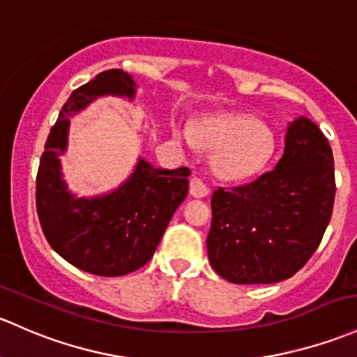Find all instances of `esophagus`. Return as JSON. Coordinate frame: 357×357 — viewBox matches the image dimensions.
Returning a JSON list of instances; mask_svg holds the SVG:
<instances>
[{"label": "esophagus", "mask_w": 357, "mask_h": 357, "mask_svg": "<svg viewBox=\"0 0 357 357\" xmlns=\"http://www.w3.org/2000/svg\"><path fill=\"white\" fill-rule=\"evenodd\" d=\"M190 193L193 195L195 198H204L208 195V188L200 178H191L190 179Z\"/></svg>", "instance_id": "esophagus-1"}]
</instances>
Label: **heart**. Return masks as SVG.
I'll list each match as a JSON object with an SVG mask.
<instances>
[{
    "label": "heart",
    "mask_w": 357,
    "mask_h": 357,
    "mask_svg": "<svg viewBox=\"0 0 357 357\" xmlns=\"http://www.w3.org/2000/svg\"><path fill=\"white\" fill-rule=\"evenodd\" d=\"M179 140L212 150V169L226 181H245L265 167L273 152V137L265 126L243 114L198 118L174 126Z\"/></svg>",
    "instance_id": "heart-1"
}]
</instances>
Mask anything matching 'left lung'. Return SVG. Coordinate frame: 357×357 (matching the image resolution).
Wrapping results in <instances>:
<instances>
[{"label":"left lung","mask_w":357,"mask_h":357,"mask_svg":"<svg viewBox=\"0 0 357 357\" xmlns=\"http://www.w3.org/2000/svg\"><path fill=\"white\" fill-rule=\"evenodd\" d=\"M335 198L328 140L310 118L287 125L277 166L253 183L212 195L208 260L232 284L294 275L320 245Z\"/></svg>","instance_id":"obj_1"}]
</instances>
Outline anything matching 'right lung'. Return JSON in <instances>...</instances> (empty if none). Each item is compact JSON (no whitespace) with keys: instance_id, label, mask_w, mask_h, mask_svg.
<instances>
[{"instance_id":"obj_1","label":"right lung","mask_w":357,"mask_h":357,"mask_svg":"<svg viewBox=\"0 0 357 357\" xmlns=\"http://www.w3.org/2000/svg\"><path fill=\"white\" fill-rule=\"evenodd\" d=\"M137 84L107 70L71 92L51 128L37 172L36 204L44 236L73 267L102 277L135 272L153 257L176 208L188 195V167H153L144 157L116 190L93 197L70 191L59 157L68 149L70 118L99 97L135 100Z\"/></svg>"}]
</instances>
